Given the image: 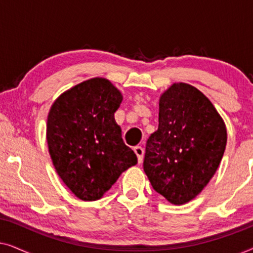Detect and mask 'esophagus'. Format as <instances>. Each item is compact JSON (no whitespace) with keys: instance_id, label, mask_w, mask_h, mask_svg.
Returning a JSON list of instances; mask_svg holds the SVG:
<instances>
[{"instance_id":"obj_1","label":"esophagus","mask_w":253,"mask_h":253,"mask_svg":"<svg viewBox=\"0 0 253 253\" xmlns=\"http://www.w3.org/2000/svg\"><path fill=\"white\" fill-rule=\"evenodd\" d=\"M133 151L138 158V164H141V162H143V159H144V148L141 146H136Z\"/></svg>"}]
</instances>
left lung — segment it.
I'll list each match as a JSON object with an SVG mask.
<instances>
[{
    "label": "left lung",
    "mask_w": 253,
    "mask_h": 253,
    "mask_svg": "<svg viewBox=\"0 0 253 253\" xmlns=\"http://www.w3.org/2000/svg\"><path fill=\"white\" fill-rule=\"evenodd\" d=\"M227 144L222 117L205 94L174 83L159 100V126L148 138L144 170L174 205L196 198L215 174Z\"/></svg>",
    "instance_id": "left-lung-1"
}]
</instances>
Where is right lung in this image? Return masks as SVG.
I'll return each instance as SVG.
<instances>
[{"label":"right lung","mask_w":253,"mask_h":253,"mask_svg":"<svg viewBox=\"0 0 253 253\" xmlns=\"http://www.w3.org/2000/svg\"><path fill=\"white\" fill-rule=\"evenodd\" d=\"M123 96L108 79L91 78L62 93L47 117V144L56 172L77 198L98 200L137 164L114 114Z\"/></svg>","instance_id":"obj_1"}]
</instances>
